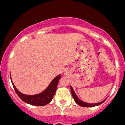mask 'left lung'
Masks as SVG:
<instances>
[{
	"label": "left lung",
	"instance_id": "8db88e82",
	"mask_svg": "<svg viewBox=\"0 0 125 125\" xmlns=\"http://www.w3.org/2000/svg\"><path fill=\"white\" fill-rule=\"evenodd\" d=\"M70 90H71V93H72V95L73 98L75 102H76L78 105L81 106H83V107H93V106H98V105H100V104H102V103L104 102V101L106 100V99H104V100L102 101V102H99V103H86V102H83L79 99L78 98V96H76V93H75L74 92L73 89V88L70 86Z\"/></svg>",
	"mask_w": 125,
	"mask_h": 125
}]
</instances>
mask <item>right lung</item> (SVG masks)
<instances>
[{
    "label": "right lung",
    "instance_id": "obj_1",
    "mask_svg": "<svg viewBox=\"0 0 125 125\" xmlns=\"http://www.w3.org/2000/svg\"><path fill=\"white\" fill-rule=\"evenodd\" d=\"M60 78V75H58L54 79H53V80L50 82V83L49 84L48 87L44 91L39 93V94L34 95H25L23 93H22L21 92H19L17 88L15 87L12 81V83L15 92L22 100H23V102L28 103V104L34 105V106H44V105L49 104L54 96L56 90H57V85H58V81H59Z\"/></svg>",
    "mask_w": 125,
    "mask_h": 125
}]
</instances>
